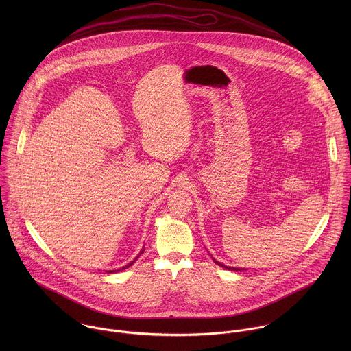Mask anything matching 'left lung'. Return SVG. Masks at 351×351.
<instances>
[{
	"mask_svg": "<svg viewBox=\"0 0 351 351\" xmlns=\"http://www.w3.org/2000/svg\"><path fill=\"white\" fill-rule=\"evenodd\" d=\"M219 266H221V267H224V269H228V270H234V271H239V270H242V269H238V267H230V266H226V265H223V263H220V262H217V261H215ZM245 270V269H243Z\"/></svg>",
	"mask_w": 351,
	"mask_h": 351,
	"instance_id": "1",
	"label": "left lung"
}]
</instances>
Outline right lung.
Returning <instances> with one entry per match:
<instances>
[{
    "label": "right lung",
    "mask_w": 351,
    "mask_h": 351,
    "mask_svg": "<svg viewBox=\"0 0 351 351\" xmlns=\"http://www.w3.org/2000/svg\"><path fill=\"white\" fill-rule=\"evenodd\" d=\"M142 252H143V250H142ZM142 252H141V254H142ZM138 258H139V255H138V256H136V258H135V259H134V261H132V262H130V263H128V265H125V266H124V267H121V269H119V270H113V271H114V273H116V271H120V270H124V269H127V267H130V266H131V265H132V263H134V262H135V261H136V259H138ZM113 271H108V273H113Z\"/></svg>",
    "instance_id": "obj_1"
}]
</instances>
